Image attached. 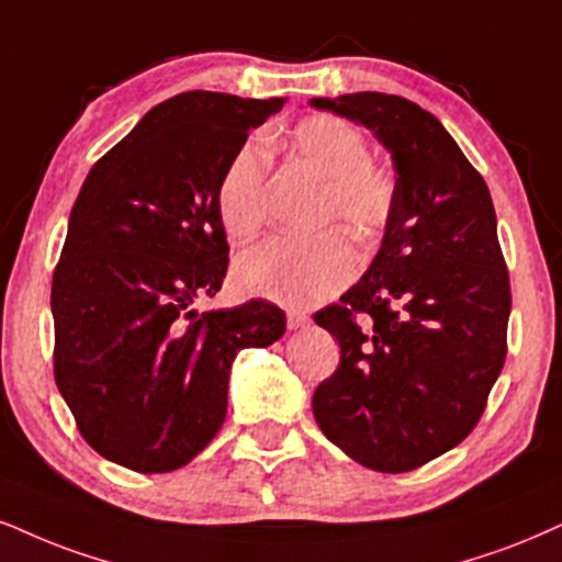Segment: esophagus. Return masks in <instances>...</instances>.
<instances>
[{"label":"esophagus","mask_w":562,"mask_h":562,"mask_svg":"<svg viewBox=\"0 0 562 562\" xmlns=\"http://www.w3.org/2000/svg\"><path fill=\"white\" fill-rule=\"evenodd\" d=\"M310 323V317L304 315V313H300V310H289L286 313V325H289V330H300V328H304V325Z\"/></svg>","instance_id":"obj_1"}]
</instances>
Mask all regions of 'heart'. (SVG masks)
<instances>
[{
    "label": "heart",
    "mask_w": 562,
    "mask_h": 562,
    "mask_svg": "<svg viewBox=\"0 0 562 562\" xmlns=\"http://www.w3.org/2000/svg\"><path fill=\"white\" fill-rule=\"evenodd\" d=\"M273 148L302 166L323 184L317 221H338L351 237L364 241L383 232L396 211V179L370 161V148L359 130L330 114L304 116ZM268 156L258 143L237 150L218 182L216 205L224 232L249 239L266 221ZM357 258L338 232L310 239L273 237L239 255L234 281L249 296H262L283 307H313L355 279Z\"/></svg>",
    "instance_id": "b5f03b06"
}]
</instances>
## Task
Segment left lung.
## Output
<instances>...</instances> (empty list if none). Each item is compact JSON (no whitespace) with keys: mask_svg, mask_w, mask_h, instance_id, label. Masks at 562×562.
Masks as SVG:
<instances>
[{"mask_svg":"<svg viewBox=\"0 0 562 562\" xmlns=\"http://www.w3.org/2000/svg\"><path fill=\"white\" fill-rule=\"evenodd\" d=\"M310 106L370 130L398 190L370 268L315 313L341 362L317 385L313 414L349 459L412 472L472 432L503 370L510 286L493 198L417 103L364 90Z\"/></svg>","mask_w":562,"mask_h":562,"instance_id":"8db88e82","label":"left lung"}]
</instances>
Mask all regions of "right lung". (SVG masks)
Segmentation results:
<instances>
[{
  "mask_svg": "<svg viewBox=\"0 0 562 562\" xmlns=\"http://www.w3.org/2000/svg\"><path fill=\"white\" fill-rule=\"evenodd\" d=\"M283 101L187 90L82 182L52 281L54 378L103 459L143 474L190 463L224 425L234 357L286 330L258 300L192 310L228 268L221 177Z\"/></svg>",
  "mask_w": 562,
  "mask_h": 562,
  "instance_id": "1",
  "label": "right lung"
}]
</instances>
